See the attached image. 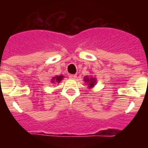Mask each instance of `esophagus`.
I'll use <instances>...</instances> for the list:
<instances>
[{"label":"esophagus","instance_id":"34e87169","mask_svg":"<svg viewBox=\"0 0 148 148\" xmlns=\"http://www.w3.org/2000/svg\"><path fill=\"white\" fill-rule=\"evenodd\" d=\"M69 77L71 79H75L77 78V75H75V74H70V75H69Z\"/></svg>","mask_w":148,"mask_h":148}]
</instances>
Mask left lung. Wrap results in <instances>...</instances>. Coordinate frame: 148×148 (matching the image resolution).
<instances>
[{
  "label": "left lung",
  "instance_id": "1",
  "mask_svg": "<svg viewBox=\"0 0 148 148\" xmlns=\"http://www.w3.org/2000/svg\"><path fill=\"white\" fill-rule=\"evenodd\" d=\"M84 82H85V84L87 85H88L89 90H91L92 88H93L95 86L96 83H97V80H96V78L92 76V75H86L84 78Z\"/></svg>",
  "mask_w": 148,
  "mask_h": 148
}]
</instances>
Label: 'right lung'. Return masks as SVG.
<instances>
[{
	"label": "right lung",
	"instance_id": "right-lung-1",
	"mask_svg": "<svg viewBox=\"0 0 148 148\" xmlns=\"http://www.w3.org/2000/svg\"><path fill=\"white\" fill-rule=\"evenodd\" d=\"M64 75H56V76L53 77L52 79H51V83L53 84H59L60 82L62 81V79L64 78Z\"/></svg>",
	"mask_w": 148,
	"mask_h": 148
}]
</instances>
